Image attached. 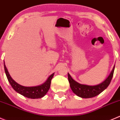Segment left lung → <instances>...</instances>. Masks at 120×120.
I'll use <instances>...</instances> for the list:
<instances>
[{
  "label": "left lung",
  "instance_id": "8db88e82",
  "mask_svg": "<svg viewBox=\"0 0 120 120\" xmlns=\"http://www.w3.org/2000/svg\"><path fill=\"white\" fill-rule=\"evenodd\" d=\"M115 65L108 77L101 83L95 86L82 84L77 82L72 79L69 73H68V79L71 90L75 94L81 98H88L96 97L103 92L109 86L113 76Z\"/></svg>",
  "mask_w": 120,
  "mask_h": 120
}]
</instances>
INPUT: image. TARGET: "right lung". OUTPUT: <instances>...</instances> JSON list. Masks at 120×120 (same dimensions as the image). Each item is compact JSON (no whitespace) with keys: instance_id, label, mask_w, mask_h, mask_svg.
<instances>
[{"instance_id":"obj_1","label":"right lung","mask_w":120,"mask_h":120,"mask_svg":"<svg viewBox=\"0 0 120 120\" xmlns=\"http://www.w3.org/2000/svg\"><path fill=\"white\" fill-rule=\"evenodd\" d=\"M4 68L8 81H9V83L10 84L12 88L20 94L26 97H27L29 98H32V99L42 98L46 94V93L49 90L50 87L51 80H52V78L53 77L54 74V73L51 74L49 77L48 79H47V80L41 84L36 86H32V87H25V86H22V85L16 82L11 77L10 74L8 72L6 67L4 61Z\"/></svg>"}]
</instances>
